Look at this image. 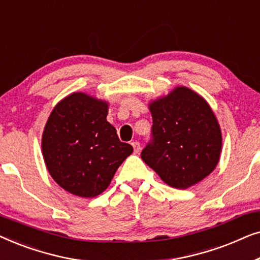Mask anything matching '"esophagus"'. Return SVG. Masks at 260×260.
<instances>
[{
	"mask_svg": "<svg viewBox=\"0 0 260 260\" xmlns=\"http://www.w3.org/2000/svg\"><path fill=\"white\" fill-rule=\"evenodd\" d=\"M131 145L134 147V151L136 152V154H138V152H140V150H141V144L138 143L137 141H135V142H133V143H131Z\"/></svg>",
	"mask_w": 260,
	"mask_h": 260,
	"instance_id": "esophagus-1",
	"label": "esophagus"
}]
</instances>
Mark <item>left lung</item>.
<instances>
[{
    "instance_id": "8db88e82",
    "label": "left lung",
    "mask_w": 260,
    "mask_h": 260,
    "mask_svg": "<svg viewBox=\"0 0 260 260\" xmlns=\"http://www.w3.org/2000/svg\"><path fill=\"white\" fill-rule=\"evenodd\" d=\"M151 141L141 157L170 187L186 189L215 169L221 152L219 123L208 103L179 86L149 104Z\"/></svg>"
}]
</instances>
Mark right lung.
<instances>
[{"mask_svg": "<svg viewBox=\"0 0 260 260\" xmlns=\"http://www.w3.org/2000/svg\"><path fill=\"white\" fill-rule=\"evenodd\" d=\"M108 103L74 92L53 109L42 134V155L53 180L80 198H94L134 151L108 120Z\"/></svg>", "mask_w": 260, "mask_h": 260, "instance_id": "1", "label": "right lung"}]
</instances>
